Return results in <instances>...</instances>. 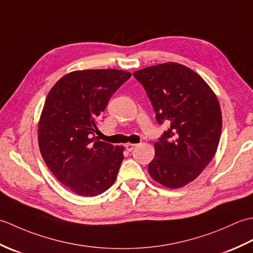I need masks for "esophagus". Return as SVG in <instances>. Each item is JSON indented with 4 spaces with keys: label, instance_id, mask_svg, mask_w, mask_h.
Listing matches in <instances>:
<instances>
[{
    "label": "esophagus",
    "instance_id": "34e87169",
    "mask_svg": "<svg viewBox=\"0 0 253 253\" xmlns=\"http://www.w3.org/2000/svg\"><path fill=\"white\" fill-rule=\"evenodd\" d=\"M136 147H137L136 143H126L125 144V148H126L127 151H132V150L135 149Z\"/></svg>",
    "mask_w": 253,
    "mask_h": 253
}]
</instances>
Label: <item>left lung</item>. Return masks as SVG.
<instances>
[{
	"label": "left lung",
	"instance_id": "1",
	"mask_svg": "<svg viewBox=\"0 0 253 253\" xmlns=\"http://www.w3.org/2000/svg\"><path fill=\"white\" fill-rule=\"evenodd\" d=\"M151 101L157 121L169 129L154 143L150 176L170 189L195 180L216 153L222 132L218 100L203 78L178 63L133 73Z\"/></svg>",
	"mask_w": 253,
	"mask_h": 253
}]
</instances>
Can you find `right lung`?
Returning <instances> with one entry per match:
<instances>
[{
	"instance_id": "1",
	"label": "right lung",
	"mask_w": 253,
	"mask_h": 253,
	"mask_svg": "<svg viewBox=\"0 0 253 253\" xmlns=\"http://www.w3.org/2000/svg\"><path fill=\"white\" fill-rule=\"evenodd\" d=\"M120 69L66 74L47 94L38 124L42 158L55 178L83 197H94L114 184L124 147L95 138L98 116L113 93L130 78Z\"/></svg>"
}]
</instances>
